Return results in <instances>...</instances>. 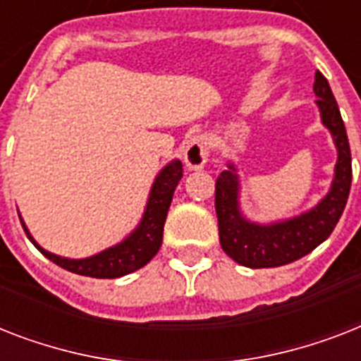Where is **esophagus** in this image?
<instances>
[{
	"mask_svg": "<svg viewBox=\"0 0 361 361\" xmlns=\"http://www.w3.org/2000/svg\"><path fill=\"white\" fill-rule=\"evenodd\" d=\"M208 155H209V146H208V138L202 135L195 136L185 147V164L189 170H200L204 169V164L208 163Z\"/></svg>",
	"mask_w": 361,
	"mask_h": 361,
	"instance_id": "esophagus-1",
	"label": "esophagus"
}]
</instances>
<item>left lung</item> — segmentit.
Here are the masks:
<instances>
[{"instance_id": "1", "label": "left lung", "mask_w": 361, "mask_h": 361, "mask_svg": "<svg viewBox=\"0 0 361 361\" xmlns=\"http://www.w3.org/2000/svg\"><path fill=\"white\" fill-rule=\"evenodd\" d=\"M313 92L319 97L317 103L322 121L331 130L339 152L331 191L317 208L279 225H252L241 217L238 209V176L234 174V166L217 176L215 212L219 223L221 247L241 266L277 268L305 257L326 238H330L347 206L353 183V157L347 129L330 84L319 71L314 73Z\"/></svg>"}]
</instances>
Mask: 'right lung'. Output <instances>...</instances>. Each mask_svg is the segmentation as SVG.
Here are the masks:
<instances>
[{
  "mask_svg": "<svg viewBox=\"0 0 361 361\" xmlns=\"http://www.w3.org/2000/svg\"><path fill=\"white\" fill-rule=\"evenodd\" d=\"M183 176V164L180 161L170 163L166 169L157 176V180L153 183L152 195L147 200L146 214L142 217L140 226L120 245L110 247L106 251L99 252L95 257L82 258V260H71V258L56 257L52 252L44 251L41 245H37V241L31 238L25 225V236L30 238L31 243L39 249L47 258H50L54 264H58L61 268L69 269L73 274L87 275V277H97V279H116L121 275H127L135 269L146 266L155 255L159 247L163 243V228L166 214H169L170 202L174 197L178 181Z\"/></svg>",
  "mask_w": 361,
  "mask_h": 361,
  "instance_id": "right-lung-1",
  "label": "right lung"
}]
</instances>
